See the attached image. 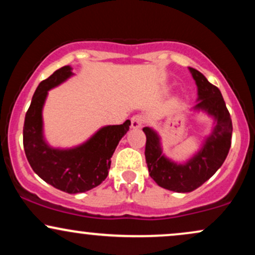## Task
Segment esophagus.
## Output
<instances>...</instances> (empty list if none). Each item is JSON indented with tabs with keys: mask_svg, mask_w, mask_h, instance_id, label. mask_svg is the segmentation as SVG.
<instances>
[{
	"mask_svg": "<svg viewBox=\"0 0 255 255\" xmlns=\"http://www.w3.org/2000/svg\"><path fill=\"white\" fill-rule=\"evenodd\" d=\"M142 124H144V119L140 115H135L130 119V128H133V129H139V128H141Z\"/></svg>",
	"mask_w": 255,
	"mask_h": 255,
	"instance_id": "obj_1",
	"label": "esophagus"
}]
</instances>
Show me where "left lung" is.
<instances>
[{
    "mask_svg": "<svg viewBox=\"0 0 255 255\" xmlns=\"http://www.w3.org/2000/svg\"><path fill=\"white\" fill-rule=\"evenodd\" d=\"M188 69L198 89L197 104L191 110L206 114L213 120L211 131L205 136L200 148L184 162H176L164 154L159 134L153 128H142L150 176L159 187L177 193L194 191L213 176L228 156L233 134L230 114L221 91L197 69Z\"/></svg>",
    "mask_w": 255,
    "mask_h": 255,
    "instance_id": "obj_1",
    "label": "left lung"
}]
</instances>
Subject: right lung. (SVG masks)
Listing matches in <instances>:
<instances>
[{"instance_id": "right-lung-1", "label": "right lung", "mask_w": 255, "mask_h": 255, "mask_svg": "<svg viewBox=\"0 0 255 255\" xmlns=\"http://www.w3.org/2000/svg\"><path fill=\"white\" fill-rule=\"evenodd\" d=\"M74 75L71 66L57 69L38 85L25 116L24 148L33 171L60 191L77 194L95 188L107 178L111 157L130 121L104 126L86 141L73 147H54L44 135L43 108L49 91Z\"/></svg>"}]
</instances>
